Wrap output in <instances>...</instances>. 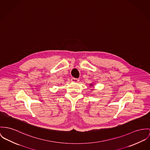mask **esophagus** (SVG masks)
<instances>
[{
  "mask_svg": "<svg viewBox=\"0 0 150 150\" xmlns=\"http://www.w3.org/2000/svg\"><path fill=\"white\" fill-rule=\"evenodd\" d=\"M79 81V79H77V78H73L71 79V81H72V82H78Z\"/></svg>",
  "mask_w": 150,
  "mask_h": 150,
  "instance_id": "obj_1",
  "label": "esophagus"
}]
</instances>
